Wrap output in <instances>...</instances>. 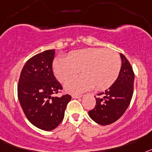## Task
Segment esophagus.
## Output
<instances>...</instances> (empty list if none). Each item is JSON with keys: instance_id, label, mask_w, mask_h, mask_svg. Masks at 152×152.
I'll return each mask as SVG.
<instances>
[{"instance_id": "1", "label": "esophagus", "mask_w": 152, "mask_h": 152, "mask_svg": "<svg viewBox=\"0 0 152 152\" xmlns=\"http://www.w3.org/2000/svg\"><path fill=\"white\" fill-rule=\"evenodd\" d=\"M72 97L73 99H80V98H81L82 96L81 95H72Z\"/></svg>"}]
</instances>
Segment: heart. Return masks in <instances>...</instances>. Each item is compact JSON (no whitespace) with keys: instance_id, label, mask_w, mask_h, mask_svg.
<instances>
[{"instance_id":"obj_1","label":"heart","mask_w":152,"mask_h":152,"mask_svg":"<svg viewBox=\"0 0 152 152\" xmlns=\"http://www.w3.org/2000/svg\"><path fill=\"white\" fill-rule=\"evenodd\" d=\"M121 66L119 55L104 48L73 51L67 58H56L53 63L54 74L62 83L81 71L82 76L66 83L65 89L70 93H80L94 86L97 90L108 89L117 80Z\"/></svg>"}]
</instances>
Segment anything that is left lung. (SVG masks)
Wrapping results in <instances>:
<instances>
[{
	"label": "left lung",
	"mask_w": 152,
	"mask_h": 152,
	"mask_svg": "<svg viewBox=\"0 0 152 152\" xmlns=\"http://www.w3.org/2000/svg\"><path fill=\"white\" fill-rule=\"evenodd\" d=\"M122 66L113 85L96 98V104L89 115L96 123L107 125L113 123L124 114L133 95L134 74L132 67L123 54H120Z\"/></svg>",
	"instance_id": "left-lung-1"
}]
</instances>
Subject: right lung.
<instances>
[{"label":"right lung","mask_w":152,"mask_h":152,"mask_svg":"<svg viewBox=\"0 0 152 152\" xmlns=\"http://www.w3.org/2000/svg\"><path fill=\"white\" fill-rule=\"evenodd\" d=\"M54 50L43 51L31 57L23 66L18 86L21 108L31 124L44 131H51L61 123L71 96H53L62 90L53 72Z\"/></svg>","instance_id":"obj_1"}]
</instances>
